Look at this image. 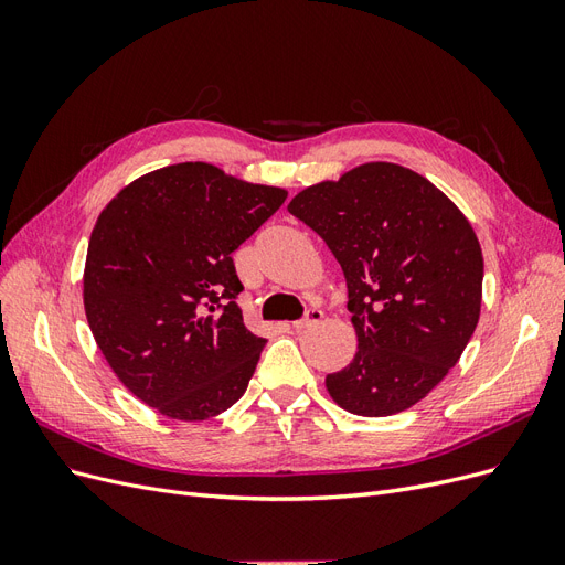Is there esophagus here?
<instances>
[{"instance_id": "obj_1", "label": "esophagus", "mask_w": 565, "mask_h": 565, "mask_svg": "<svg viewBox=\"0 0 565 565\" xmlns=\"http://www.w3.org/2000/svg\"><path fill=\"white\" fill-rule=\"evenodd\" d=\"M320 320H322V311L311 309L309 313H306V318L295 320V322H289V328H292L295 332H301V330H306V328H313V324H318Z\"/></svg>"}]
</instances>
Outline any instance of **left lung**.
Returning a JSON list of instances; mask_svg holds the SVG:
<instances>
[{
  "mask_svg": "<svg viewBox=\"0 0 565 565\" xmlns=\"http://www.w3.org/2000/svg\"><path fill=\"white\" fill-rule=\"evenodd\" d=\"M344 270L353 361L324 377L347 413L388 417L448 377L481 316L483 252L457 204L429 179L365 162L292 198Z\"/></svg>",
  "mask_w": 565,
  "mask_h": 565,
  "instance_id": "1",
  "label": "left lung"
}]
</instances>
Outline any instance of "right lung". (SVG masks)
<instances>
[{
	"label": "right lung",
	"mask_w": 565,
	"mask_h": 565,
	"mask_svg": "<svg viewBox=\"0 0 565 565\" xmlns=\"http://www.w3.org/2000/svg\"><path fill=\"white\" fill-rule=\"evenodd\" d=\"M285 198L181 162L131 181L98 214L84 313L117 380L160 415L202 422L245 393L266 339L245 328L231 254Z\"/></svg>",
	"instance_id": "1"
}]
</instances>
